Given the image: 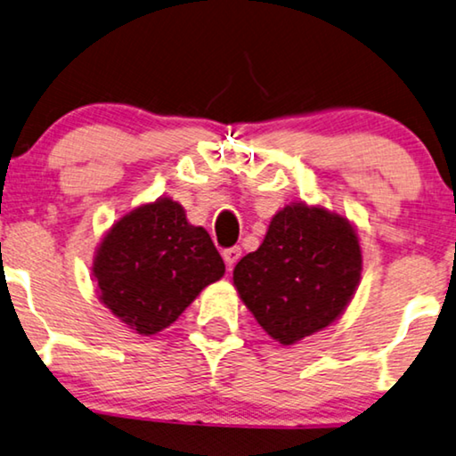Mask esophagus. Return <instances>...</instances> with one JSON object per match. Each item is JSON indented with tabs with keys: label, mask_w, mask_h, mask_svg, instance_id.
<instances>
[{
	"label": "esophagus",
	"mask_w": 456,
	"mask_h": 456,
	"mask_svg": "<svg viewBox=\"0 0 456 456\" xmlns=\"http://www.w3.org/2000/svg\"><path fill=\"white\" fill-rule=\"evenodd\" d=\"M240 255H242L240 247H230V248L222 250V256H224V261H226L228 267L236 265V263H239V259H240Z\"/></svg>",
	"instance_id": "esophagus-1"
}]
</instances>
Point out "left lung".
Wrapping results in <instances>:
<instances>
[{
	"label": "left lung",
	"mask_w": 456,
	"mask_h": 456,
	"mask_svg": "<svg viewBox=\"0 0 456 456\" xmlns=\"http://www.w3.org/2000/svg\"><path fill=\"white\" fill-rule=\"evenodd\" d=\"M360 272L352 224L325 208L294 203L273 216L261 247L236 263L234 286L256 322L292 346L338 319Z\"/></svg>",
	"instance_id": "8db88e82"
}]
</instances>
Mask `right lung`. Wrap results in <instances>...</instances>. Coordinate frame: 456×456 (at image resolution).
Segmentation results:
<instances>
[{
    "label": "right lung",
    "instance_id": "obj_1",
    "mask_svg": "<svg viewBox=\"0 0 456 456\" xmlns=\"http://www.w3.org/2000/svg\"><path fill=\"white\" fill-rule=\"evenodd\" d=\"M224 272L209 234L167 197L123 216L92 267L104 306L142 335L167 329Z\"/></svg>",
    "mask_w": 456,
    "mask_h": 456
}]
</instances>
